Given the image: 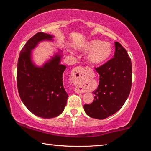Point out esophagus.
<instances>
[{
    "mask_svg": "<svg viewBox=\"0 0 151 151\" xmlns=\"http://www.w3.org/2000/svg\"><path fill=\"white\" fill-rule=\"evenodd\" d=\"M73 74L75 75V77L76 79L78 81L83 80L84 78V75H83V68L81 66H76L73 69ZM75 92L76 93H84V91L80 89L78 87H76L75 89Z\"/></svg>",
    "mask_w": 151,
    "mask_h": 151,
    "instance_id": "obj_1",
    "label": "esophagus"
}]
</instances>
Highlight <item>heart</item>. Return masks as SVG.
<instances>
[{
  "label": "heart",
  "instance_id": "1",
  "mask_svg": "<svg viewBox=\"0 0 151 151\" xmlns=\"http://www.w3.org/2000/svg\"><path fill=\"white\" fill-rule=\"evenodd\" d=\"M82 50L90 52L88 60L93 65H101L108 60L112 53V47L109 42L100 40H92L82 47Z\"/></svg>",
  "mask_w": 151,
  "mask_h": 151
}]
</instances>
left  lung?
Returning a JSON list of instances; mask_svg holds the SVG:
<instances>
[{
    "instance_id": "8db88e82",
    "label": "left lung",
    "mask_w": 151,
    "mask_h": 151,
    "mask_svg": "<svg viewBox=\"0 0 151 151\" xmlns=\"http://www.w3.org/2000/svg\"><path fill=\"white\" fill-rule=\"evenodd\" d=\"M114 58L98 68L99 84L93 92L94 101L85 104L86 114L104 119L119 111L129 96L132 85V63L126 49L118 42Z\"/></svg>"
}]
</instances>
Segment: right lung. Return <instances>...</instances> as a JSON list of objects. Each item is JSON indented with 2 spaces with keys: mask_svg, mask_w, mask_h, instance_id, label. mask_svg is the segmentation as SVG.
<instances>
[{
  "mask_svg": "<svg viewBox=\"0 0 151 151\" xmlns=\"http://www.w3.org/2000/svg\"><path fill=\"white\" fill-rule=\"evenodd\" d=\"M54 36L38 32L28 40L20 51L17 64V82L21 101L36 116L45 119L57 116L66 104L68 94L63 86L66 66L60 65L58 52L42 66L32 60V50L43 40H52Z\"/></svg>",
  "mask_w": 151,
  "mask_h": 151,
  "instance_id": "obj_1",
  "label": "right lung"
}]
</instances>
